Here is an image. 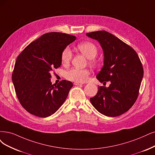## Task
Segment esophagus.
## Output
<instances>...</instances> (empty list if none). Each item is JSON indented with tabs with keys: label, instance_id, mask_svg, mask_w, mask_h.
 <instances>
[{
	"label": "esophagus",
	"instance_id": "obj_1",
	"mask_svg": "<svg viewBox=\"0 0 155 155\" xmlns=\"http://www.w3.org/2000/svg\"><path fill=\"white\" fill-rule=\"evenodd\" d=\"M74 85H83V84L81 83V82H74Z\"/></svg>",
	"mask_w": 155,
	"mask_h": 155
}]
</instances>
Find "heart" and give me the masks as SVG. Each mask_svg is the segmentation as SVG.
Wrapping results in <instances>:
<instances>
[{
    "instance_id": "heart-1",
    "label": "heart",
    "mask_w": 155,
    "mask_h": 155,
    "mask_svg": "<svg viewBox=\"0 0 155 155\" xmlns=\"http://www.w3.org/2000/svg\"><path fill=\"white\" fill-rule=\"evenodd\" d=\"M78 50L90 60V62L93 64H96L94 59L98 54V47L91 42L86 41L80 43L77 45ZM73 56L71 50L69 47H66L61 54V62L64 65H68L70 62ZM90 71L87 69L72 68L66 73V78L70 81L77 82H84L87 81Z\"/></svg>"
}]
</instances>
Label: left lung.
Wrapping results in <instances>:
<instances>
[{"mask_svg":"<svg viewBox=\"0 0 155 155\" xmlns=\"http://www.w3.org/2000/svg\"><path fill=\"white\" fill-rule=\"evenodd\" d=\"M86 35L98 41L104 51V66L96 78L104 84L110 82L109 87H98L91 103L106 116H119L127 112L138 97L144 75L142 63L136 51L113 34L99 31Z\"/></svg>","mask_w":155,"mask_h":155,"instance_id":"obj_1","label":"left lung"}]
</instances>
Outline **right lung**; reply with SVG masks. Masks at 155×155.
Listing matches in <instances>:
<instances>
[{
  "label": "right lung",
  "instance_id": "1",
  "mask_svg": "<svg viewBox=\"0 0 155 155\" xmlns=\"http://www.w3.org/2000/svg\"><path fill=\"white\" fill-rule=\"evenodd\" d=\"M75 39L64 33H46L17 57L12 81L20 104L28 112L47 117L64 103L73 84L63 80L52 85L51 73L61 66L62 51Z\"/></svg>",
  "mask_w": 155,
  "mask_h": 155
}]
</instances>
